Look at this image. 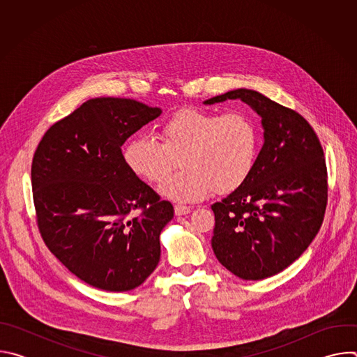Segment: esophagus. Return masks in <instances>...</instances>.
<instances>
[{
    "label": "esophagus",
    "instance_id": "1",
    "mask_svg": "<svg viewBox=\"0 0 357 357\" xmlns=\"http://www.w3.org/2000/svg\"><path fill=\"white\" fill-rule=\"evenodd\" d=\"M190 211H192V208H190V206L182 205V203H176V205H175V215H176V216L188 215Z\"/></svg>",
    "mask_w": 357,
    "mask_h": 357
}]
</instances>
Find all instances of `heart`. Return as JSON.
I'll return each instance as SVG.
<instances>
[{"mask_svg":"<svg viewBox=\"0 0 357 357\" xmlns=\"http://www.w3.org/2000/svg\"><path fill=\"white\" fill-rule=\"evenodd\" d=\"M160 141L137 135L123 151L128 169L151 183H160L179 160L182 169L171 175L161 193L174 200L196 202L212 190H237L257 161L260 135L244 113L219 114L202 109H182L160 127Z\"/></svg>","mask_w":357,"mask_h":357,"instance_id":"1","label":"heart"}]
</instances>
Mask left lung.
Returning a JSON list of instances; mask_svg holds the SVG:
<instances>
[{
	"label": "left lung",
	"instance_id": "1",
	"mask_svg": "<svg viewBox=\"0 0 357 357\" xmlns=\"http://www.w3.org/2000/svg\"><path fill=\"white\" fill-rule=\"evenodd\" d=\"M240 98L261 117L264 144L248 179L212 205V247L241 280H264L291 266L318 234L328 202L324 149L299 113L237 89L205 105Z\"/></svg>",
	"mask_w": 357,
	"mask_h": 357
}]
</instances>
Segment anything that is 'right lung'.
Here are the masks:
<instances>
[{
  "mask_svg": "<svg viewBox=\"0 0 357 357\" xmlns=\"http://www.w3.org/2000/svg\"><path fill=\"white\" fill-rule=\"evenodd\" d=\"M161 113L132 98H90L50 127L35 151L39 233L91 287L130 291L158 266L160 234L174 208L128 169L121 145Z\"/></svg>",
  "mask_w": 357,
  "mask_h": 357,
  "instance_id": "add662e5",
  "label": "right lung"
}]
</instances>
